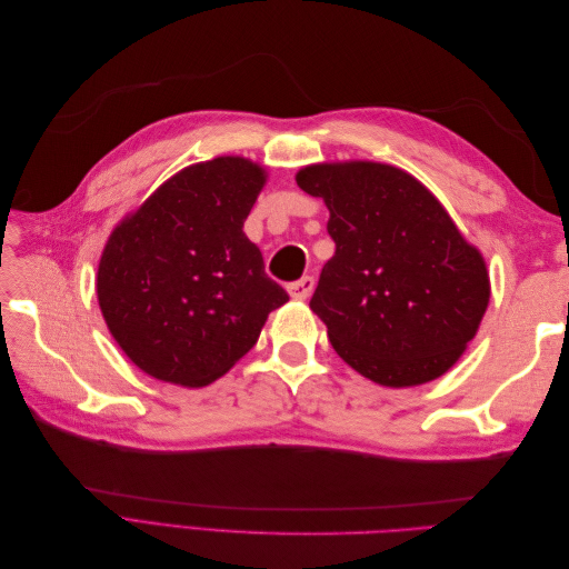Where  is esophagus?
<instances>
[{
	"mask_svg": "<svg viewBox=\"0 0 569 569\" xmlns=\"http://www.w3.org/2000/svg\"><path fill=\"white\" fill-rule=\"evenodd\" d=\"M313 287H316V280L311 278V274H303L301 280H297V282H289V284H287V291H289V297H291V299H299V301H303V299L311 297Z\"/></svg>",
	"mask_w": 569,
	"mask_h": 569,
	"instance_id": "34e87169",
	"label": "esophagus"
}]
</instances>
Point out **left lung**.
<instances>
[{"label": "left lung", "instance_id": "8db88e82", "mask_svg": "<svg viewBox=\"0 0 569 569\" xmlns=\"http://www.w3.org/2000/svg\"><path fill=\"white\" fill-rule=\"evenodd\" d=\"M297 184L330 209L327 232L337 249L311 308L335 351L385 387L437 380L489 306L485 258L432 192L393 166H308Z\"/></svg>", "mask_w": 569, "mask_h": 569}]
</instances>
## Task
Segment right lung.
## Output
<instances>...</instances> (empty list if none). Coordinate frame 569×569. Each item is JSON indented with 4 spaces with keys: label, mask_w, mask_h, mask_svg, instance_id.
<instances>
[{
    "label": "right lung",
    "mask_w": 569,
    "mask_h": 569,
    "mask_svg": "<svg viewBox=\"0 0 569 569\" xmlns=\"http://www.w3.org/2000/svg\"><path fill=\"white\" fill-rule=\"evenodd\" d=\"M263 182V168L247 159L189 166L109 237L99 308L118 347L147 375L211 385L289 301L242 230Z\"/></svg>",
    "instance_id": "obj_1"
}]
</instances>
